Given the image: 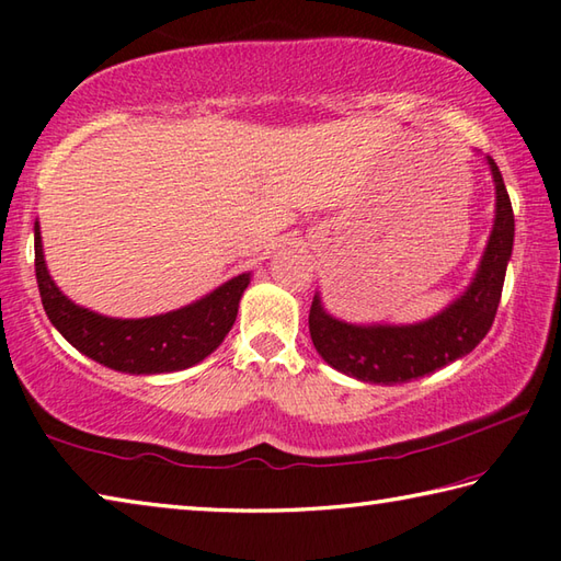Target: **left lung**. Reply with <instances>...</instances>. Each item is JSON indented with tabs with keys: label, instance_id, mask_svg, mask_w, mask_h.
<instances>
[{
	"label": "left lung",
	"instance_id": "1",
	"mask_svg": "<svg viewBox=\"0 0 561 561\" xmlns=\"http://www.w3.org/2000/svg\"><path fill=\"white\" fill-rule=\"evenodd\" d=\"M486 164L496 190L491 236L467 289L440 313L405 325L347 323L328 313L321 294L316 291L309 331L318 355L333 369L357 381L391 387L433 375L435 369L469 355L486 337L496 318L515 236L506 184L489 156Z\"/></svg>",
	"mask_w": 561,
	"mask_h": 561
}]
</instances>
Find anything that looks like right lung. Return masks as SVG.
<instances>
[{
    "label": "right lung",
    "mask_w": 561,
    "mask_h": 561,
    "mask_svg": "<svg viewBox=\"0 0 561 561\" xmlns=\"http://www.w3.org/2000/svg\"><path fill=\"white\" fill-rule=\"evenodd\" d=\"M36 279L50 323L82 355L126 375H168L199 365L236 323L250 272L224 282L202 299L148 318H112L70 301L53 282L43 255L41 226H33Z\"/></svg>",
    "instance_id": "obj_1"
}]
</instances>
